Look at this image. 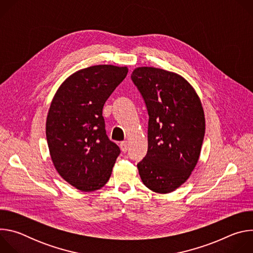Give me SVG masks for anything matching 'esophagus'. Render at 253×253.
I'll list each match as a JSON object with an SVG mask.
<instances>
[{
  "mask_svg": "<svg viewBox=\"0 0 253 253\" xmlns=\"http://www.w3.org/2000/svg\"><path fill=\"white\" fill-rule=\"evenodd\" d=\"M120 148H121V150H122V152H127V150H128V142L127 141H123V142H121V144H120Z\"/></svg>",
  "mask_w": 253,
  "mask_h": 253,
  "instance_id": "34e87169",
  "label": "esophagus"
}]
</instances>
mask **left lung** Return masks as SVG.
Wrapping results in <instances>:
<instances>
[{
  "label": "left lung",
  "instance_id": "left-lung-1",
  "mask_svg": "<svg viewBox=\"0 0 253 253\" xmlns=\"http://www.w3.org/2000/svg\"><path fill=\"white\" fill-rule=\"evenodd\" d=\"M149 115L148 150L137 164L142 182L166 194L181 186L194 170L205 134L202 104L194 88L173 72L138 67L131 75Z\"/></svg>",
  "mask_w": 253,
  "mask_h": 253
}]
</instances>
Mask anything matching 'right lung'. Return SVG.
Wrapping results in <instances>:
<instances>
[{"instance_id": "add662e5", "label": "right lung", "mask_w": 253, "mask_h": 253, "mask_svg": "<svg viewBox=\"0 0 253 253\" xmlns=\"http://www.w3.org/2000/svg\"><path fill=\"white\" fill-rule=\"evenodd\" d=\"M127 67L91 66L69 76L57 90L46 121L53 164L75 188L90 192L109 180L120 149L109 140L103 106L125 79Z\"/></svg>"}]
</instances>
